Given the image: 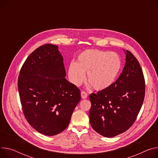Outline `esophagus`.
<instances>
[{"label":"esophagus","mask_w":158,"mask_h":158,"mask_svg":"<svg viewBox=\"0 0 158 158\" xmlns=\"http://www.w3.org/2000/svg\"><path fill=\"white\" fill-rule=\"evenodd\" d=\"M81 98L82 99H86L88 98V94L85 91H81Z\"/></svg>","instance_id":"esophagus-1"}]
</instances>
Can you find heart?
<instances>
[{"mask_svg": "<svg viewBox=\"0 0 158 158\" xmlns=\"http://www.w3.org/2000/svg\"><path fill=\"white\" fill-rule=\"evenodd\" d=\"M120 56L114 52L86 50L77 57L76 63L68 69L69 77L74 85H80L88 75V81L94 89L108 88L115 81L121 69Z\"/></svg>", "mask_w": 158, "mask_h": 158, "instance_id": "1", "label": "heart"}]
</instances>
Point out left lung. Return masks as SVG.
Masks as SVG:
<instances>
[{
	"instance_id": "obj_1",
	"label": "left lung",
	"mask_w": 158,
	"mask_h": 158,
	"mask_svg": "<svg viewBox=\"0 0 158 158\" xmlns=\"http://www.w3.org/2000/svg\"><path fill=\"white\" fill-rule=\"evenodd\" d=\"M125 64L122 73L110 87L89 95V122L104 137H113L134 123L144 102L145 81L134 55L124 50Z\"/></svg>"
}]
</instances>
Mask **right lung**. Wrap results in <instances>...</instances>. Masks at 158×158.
I'll return each mask as SVG.
<instances>
[{
	"instance_id": "1",
	"label": "right lung",
	"mask_w": 158,
	"mask_h": 158,
	"mask_svg": "<svg viewBox=\"0 0 158 158\" xmlns=\"http://www.w3.org/2000/svg\"><path fill=\"white\" fill-rule=\"evenodd\" d=\"M59 47L46 44L26 59L18 77L24 117L38 132L48 136L64 131L81 100L80 90L66 79Z\"/></svg>"
}]
</instances>
